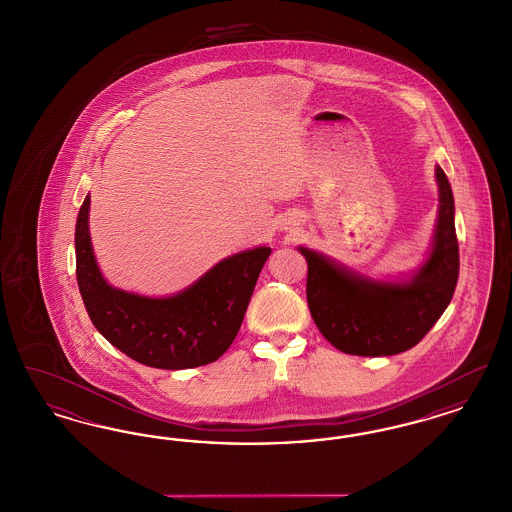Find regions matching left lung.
Returning a JSON list of instances; mask_svg holds the SVG:
<instances>
[{
  "label": "left lung",
  "mask_w": 512,
  "mask_h": 512,
  "mask_svg": "<svg viewBox=\"0 0 512 512\" xmlns=\"http://www.w3.org/2000/svg\"><path fill=\"white\" fill-rule=\"evenodd\" d=\"M438 228L428 261L403 284L372 282L299 247L307 259V303L320 334L336 349L361 357H388L414 347L443 315L459 280L455 201L436 167Z\"/></svg>",
  "instance_id": "1"
}]
</instances>
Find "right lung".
I'll list each match as a JSON object with an SVG mask.
<instances>
[{
	"label": "right lung",
	"mask_w": 512,
	"mask_h": 512,
	"mask_svg": "<svg viewBox=\"0 0 512 512\" xmlns=\"http://www.w3.org/2000/svg\"><path fill=\"white\" fill-rule=\"evenodd\" d=\"M90 195L74 230L76 280L99 334L130 359L165 370L215 363L238 336L270 247H255L220 261L194 286L153 299L111 288L94 259L88 232Z\"/></svg>",
	"instance_id": "right-lung-1"
}]
</instances>
